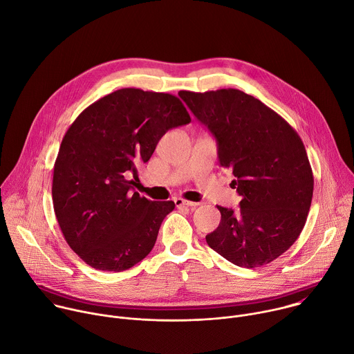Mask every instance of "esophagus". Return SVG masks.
Segmentation results:
<instances>
[{"label":"esophagus","mask_w":354,"mask_h":354,"mask_svg":"<svg viewBox=\"0 0 354 354\" xmlns=\"http://www.w3.org/2000/svg\"><path fill=\"white\" fill-rule=\"evenodd\" d=\"M174 201H175L176 207H192V209H194L200 205V203H196V201H189V200H185L182 197H176Z\"/></svg>","instance_id":"esophagus-1"}]
</instances>
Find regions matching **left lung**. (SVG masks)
Masks as SVG:
<instances>
[{
    "mask_svg": "<svg viewBox=\"0 0 354 354\" xmlns=\"http://www.w3.org/2000/svg\"><path fill=\"white\" fill-rule=\"evenodd\" d=\"M179 96L218 144V161L232 171L241 209L217 206L221 221L206 235L231 263L268 265L295 242L306 225L314 175L297 131L259 99L239 89L180 91Z\"/></svg>",
    "mask_w": 354,
    "mask_h": 354,
    "instance_id": "obj_1",
    "label": "left lung"
}]
</instances>
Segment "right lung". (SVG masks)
Segmentation results:
<instances>
[{"mask_svg":"<svg viewBox=\"0 0 354 354\" xmlns=\"http://www.w3.org/2000/svg\"><path fill=\"white\" fill-rule=\"evenodd\" d=\"M187 123L175 95L123 88L89 105L68 127L55 162L53 206L67 243L86 265L127 270L154 248L175 203L131 189L161 137Z\"/></svg>","mask_w":354,"mask_h":354,"instance_id":"add662e5","label":"right lung"}]
</instances>
